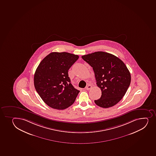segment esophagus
Returning a JSON list of instances; mask_svg holds the SVG:
<instances>
[{
    "instance_id": "1",
    "label": "esophagus",
    "mask_w": 156,
    "mask_h": 156,
    "mask_svg": "<svg viewBox=\"0 0 156 156\" xmlns=\"http://www.w3.org/2000/svg\"><path fill=\"white\" fill-rule=\"evenodd\" d=\"M92 85H88L87 87H86V90H90V88H92Z\"/></svg>"
}]
</instances>
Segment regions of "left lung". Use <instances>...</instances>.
Listing matches in <instances>:
<instances>
[{
    "instance_id": "left-lung-1",
    "label": "left lung",
    "mask_w": 156,
    "mask_h": 156,
    "mask_svg": "<svg viewBox=\"0 0 156 156\" xmlns=\"http://www.w3.org/2000/svg\"><path fill=\"white\" fill-rule=\"evenodd\" d=\"M82 59L90 64L95 73L101 96L95 100L98 106L108 108L118 103L130 85V73L124 63L117 57L104 51L83 55Z\"/></svg>"
}]
</instances>
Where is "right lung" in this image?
<instances>
[{
	"mask_svg": "<svg viewBox=\"0 0 156 156\" xmlns=\"http://www.w3.org/2000/svg\"><path fill=\"white\" fill-rule=\"evenodd\" d=\"M78 58V55L71 53L52 52L39 64L34 75V86L51 108L66 109L75 101L80 91L71 84L68 71Z\"/></svg>",
	"mask_w": 156,
	"mask_h": 156,
	"instance_id": "1",
	"label": "right lung"
}]
</instances>
